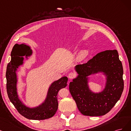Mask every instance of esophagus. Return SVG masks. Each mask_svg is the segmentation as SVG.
<instances>
[{"label": "esophagus", "instance_id": "1", "mask_svg": "<svg viewBox=\"0 0 131 131\" xmlns=\"http://www.w3.org/2000/svg\"><path fill=\"white\" fill-rule=\"evenodd\" d=\"M75 73H73V72H70L68 74V77L70 79H72L74 77H75Z\"/></svg>", "mask_w": 131, "mask_h": 131}]
</instances>
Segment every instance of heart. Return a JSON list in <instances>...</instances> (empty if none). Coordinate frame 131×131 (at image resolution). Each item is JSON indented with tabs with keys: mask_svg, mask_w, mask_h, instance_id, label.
Returning a JSON list of instances; mask_svg holds the SVG:
<instances>
[{
	"mask_svg": "<svg viewBox=\"0 0 131 131\" xmlns=\"http://www.w3.org/2000/svg\"><path fill=\"white\" fill-rule=\"evenodd\" d=\"M88 53H89V52L87 50H81V51L78 54V59H83L85 58V57H87Z\"/></svg>",
	"mask_w": 131,
	"mask_h": 131,
	"instance_id": "1",
	"label": "heart"
}]
</instances>
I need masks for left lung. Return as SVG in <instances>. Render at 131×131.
I'll use <instances>...</instances> for the list:
<instances>
[{"mask_svg":"<svg viewBox=\"0 0 131 131\" xmlns=\"http://www.w3.org/2000/svg\"><path fill=\"white\" fill-rule=\"evenodd\" d=\"M78 75L69 84V90L83 115L102 116L110 111L119 100L124 90L123 67L116 50L100 52L83 64L74 67ZM102 73L105 76L104 89L92 92L89 76Z\"/></svg>","mask_w":131,"mask_h":131,"instance_id":"1","label":"left lung"}]
</instances>
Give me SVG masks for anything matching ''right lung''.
I'll return each mask as SVG.
<instances>
[{
  "label": "right lung",
  "mask_w": 131,
  "mask_h": 131,
  "mask_svg": "<svg viewBox=\"0 0 131 131\" xmlns=\"http://www.w3.org/2000/svg\"><path fill=\"white\" fill-rule=\"evenodd\" d=\"M32 53L30 46L26 43L16 44L14 46L11 53V60L7 64L6 72L7 93L11 102L24 117L30 120L47 119L53 116L57 112L58 108V91L67 85L68 78L64 76L50 84L47 96L42 103L34 107L27 106L19 99L18 94L17 72L19 67L23 64V56H26L28 60Z\"/></svg>",
  "instance_id": "right-lung-1"
}]
</instances>
